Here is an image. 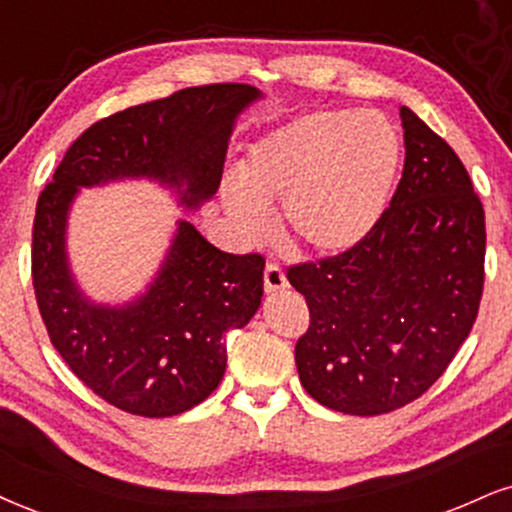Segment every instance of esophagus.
Returning a JSON list of instances; mask_svg holds the SVG:
<instances>
[{
	"instance_id": "1",
	"label": "esophagus",
	"mask_w": 512,
	"mask_h": 512,
	"mask_svg": "<svg viewBox=\"0 0 512 512\" xmlns=\"http://www.w3.org/2000/svg\"><path fill=\"white\" fill-rule=\"evenodd\" d=\"M263 282H266V292H280L287 287V277L282 273V268L277 263H268L266 273H263Z\"/></svg>"
}]
</instances>
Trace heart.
<instances>
[{
  "label": "heart",
  "mask_w": 512,
  "mask_h": 512,
  "mask_svg": "<svg viewBox=\"0 0 512 512\" xmlns=\"http://www.w3.org/2000/svg\"><path fill=\"white\" fill-rule=\"evenodd\" d=\"M399 132L380 113L311 111L263 135L227 180L225 206L242 235L268 232L282 206L287 237L308 254H342L370 235L394 192Z\"/></svg>",
  "instance_id": "1"
}]
</instances>
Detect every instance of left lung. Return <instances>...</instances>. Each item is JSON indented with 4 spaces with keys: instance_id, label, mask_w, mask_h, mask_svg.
Segmentation results:
<instances>
[{
    "instance_id": "obj_1",
    "label": "left lung",
    "mask_w": 512,
    "mask_h": 512,
    "mask_svg": "<svg viewBox=\"0 0 512 512\" xmlns=\"http://www.w3.org/2000/svg\"><path fill=\"white\" fill-rule=\"evenodd\" d=\"M406 161L382 218L353 249L287 270L311 323L294 358L304 389L349 415L420 399L477 320L484 208L458 154L401 106Z\"/></svg>"
}]
</instances>
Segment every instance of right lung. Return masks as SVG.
<instances>
[{
	"mask_svg": "<svg viewBox=\"0 0 512 512\" xmlns=\"http://www.w3.org/2000/svg\"><path fill=\"white\" fill-rule=\"evenodd\" d=\"M258 99L242 82L187 87L87 128L42 189L33 223V287L49 342L106 403L170 418L218 387L223 334L244 327L263 296L261 254H225L180 220L149 292L123 308L94 306L66 261V216L78 187L154 178L197 208L216 194L237 113Z\"/></svg>",
	"mask_w": 512,
	"mask_h": 512,
	"instance_id": "right-lung-1",
	"label": "right lung"
}]
</instances>
